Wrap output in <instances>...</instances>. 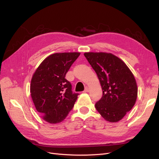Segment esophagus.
<instances>
[{
	"label": "esophagus",
	"mask_w": 159,
	"mask_h": 159,
	"mask_svg": "<svg viewBox=\"0 0 159 159\" xmlns=\"http://www.w3.org/2000/svg\"><path fill=\"white\" fill-rule=\"evenodd\" d=\"M89 88H88V87H85V90H84V92H85V93H86V92H88V91H89Z\"/></svg>",
	"instance_id": "obj_1"
}]
</instances>
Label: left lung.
Returning <instances> with one entry per match:
<instances>
[{
  "label": "left lung",
  "instance_id": "obj_1",
  "mask_svg": "<svg viewBox=\"0 0 159 159\" xmlns=\"http://www.w3.org/2000/svg\"><path fill=\"white\" fill-rule=\"evenodd\" d=\"M84 56L97 74L103 90L96 109L107 121H119L137 100L138 88L133 73L123 60L111 53L85 52Z\"/></svg>",
  "mask_w": 159,
  "mask_h": 159
}]
</instances>
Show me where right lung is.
Segmentation results:
<instances>
[{"label": "right lung", "mask_w": 159, "mask_h": 159, "mask_svg": "<svg viewBox=\"0 0 159 159\" xmlns=\"http://www.w3.org/2000/svg\"><path fill=\"white\" fill-rule=\"evenodd\" d=\"M80 52L56 53L42 61L34 73L30 93L37 111L46 122L56 124L64 121L73 108L78 93L65 77Z\"/></svg>", "instance_id": "right-lung-1"}]
</instances>
